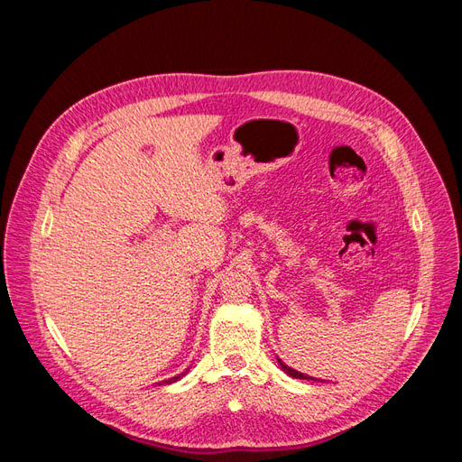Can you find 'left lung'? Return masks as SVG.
I'll return each instance as SVG.
<instances>
[{
    "label": "left lung",
    "mask_w": 462,
    "mask_h": 462,
    "mask_svg": "<svg viewBox=\"0 0 462 462\" xmlns=\"http://www.w3.org/2000/svg\"><path fill=\"white\" fill-rule=\"evenodd\" d=\"M279 365H282L283 372H285V374H289L291 377H297V380H314V377H310V375H306V374H300V372H297V370H292V368H289L287 365H283V362H282V360H279Z\"/></svg>",
    "instance_id": "8db88e82"
}]
</instances>
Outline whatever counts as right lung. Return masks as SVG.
I'll list each match as a JSON object with an SVG mask.
<instances>
[{
	"mask_svg": "<svg viewBox=\"0 0 462 462\" xmlns=\"http://www.w3.org/2000/svg\"><path fill=\"white\" fill-rule=\"evenodd\" d=\"M187 372H183V374H179V375H175V377H170V380H165V383H173V382H177V380H180V377H183Z\"/></svg>",
	"mask_w": 462,
	"mask_h": 462,
	"instance_id": "1",
	"label": "right lung"
}]
</instances>
